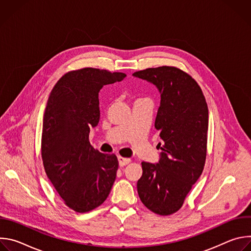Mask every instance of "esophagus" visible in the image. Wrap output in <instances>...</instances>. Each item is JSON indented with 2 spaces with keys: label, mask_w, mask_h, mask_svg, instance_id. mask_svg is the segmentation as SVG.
Segmentation results:
<instances>
[{
  "label": "esophagus",
  "mask_w": 251,
  "mask_h": 251,
  "mask_svg": "<svg viewBox=\"0 0 251 251\" xmlns=\"http://www.w3.org/2000/svg\"><path fill=\"white\" fill-rule=\"evenodd\" d=\"M118 161H119V166H120V167H124V166L128 165V164L131 162L130 159H128V158H123V157H121V156L118 157Z\"/></svg>",
  "instance_id": "1"
}]
</instances>
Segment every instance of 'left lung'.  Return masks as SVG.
Here are the masks:
<instances>
[{
  "label": "left lung",
  "mask_w": 251,
  "mask_h": 251,
  "mask_svg": "<svg viewBox=\"0 0 251 251\" xmlns=\"http://www.w3.org/2000/svg\"><path fill=\"white\" fill-rule=\"evenodd\" d=\"M133 75L153 83L161 94L155 128L163 140L159 162H142L138 195L153 212L170 216L182 207L202 173L206 157L207 104L197 81L180 68H147Z\"/></svg>",
  "instance_id": "8db88e82"
}]
</instances>
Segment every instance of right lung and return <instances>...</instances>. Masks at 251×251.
Returning a JSON list of instances; mask_svg holds the SVG:
<instances>
[{"label": "right lung", "mask_w": 251, "mask_h": 251, "mask_svg": "<svg viewBox=\"0 0 251 251\" xmlns=\"http://www.w3.org/2000/svg\"><path fill=\"white\" fill-rule=\"evenodd\" d=\"M125 77L122 73L85 67L65 74L50 94L43 123V163L64 203L76 212L103 203L115 182L117 157L95 150L89 132L99 122L100 89Z\"/></svg>", "instance_id": "right-lung-1"}]
</instances>
